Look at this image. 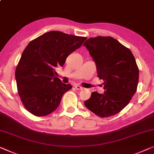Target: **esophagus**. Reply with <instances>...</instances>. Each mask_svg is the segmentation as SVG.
Returning <instances> with one entry per match:
<instances>
[{
	"label": "esophagus",
	"mask_w": 154,
	"mask_h": 154,
	"mask_svg": "<svg viewBox=\"0 0 154 154\" xmlns=\"http://www.w3.org/2000/svg\"><path fill=\"white\" fill-rule=\"evenodd\" d=\"M75 88L77 90H82V89H83V88H82V87H81V86H80L79 85H75Z\"/></svg>",
	"instance_id": "obj_1"
}]
</instances>
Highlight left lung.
<instances>
[{"label":"left lung","mask_w":154,"mask_h":154,"mask_svg":"<svg viewBox=\"0 0 154 154\" xmlns=\"http://www.w3.org/2000/svg\"><path fill=\"white\" fill-rule=\"evenodd\" d=\"M83 46L95 62L106 91L103 94L93 92L85 106L102 118L117 114L137 91L139 69L135 57L130 49L112 37H90Z\"/></svg>","instance_id":"1"}]
</instances>
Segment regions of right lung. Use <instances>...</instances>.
<instances>
[{
    "mask_svg": "<svg viewBox=\"0 0 154 154\" xmlns=\"http://www.w3.org/2000/svg\"><path fill=\"white\" fill-rule=\"evenodd\" d=\"M86 39L50 31L28 44L17 66L15 78L18 94L29 112L44 117L56 110L62 96L72 86L62 83L55 69L63 66L66 57Z\"/></svg>",
    "mask_w": 154,
    "mask_h": 154,
    "instance_id": "right-lung-1",
    "label": "right lung"
}]
</instances>
